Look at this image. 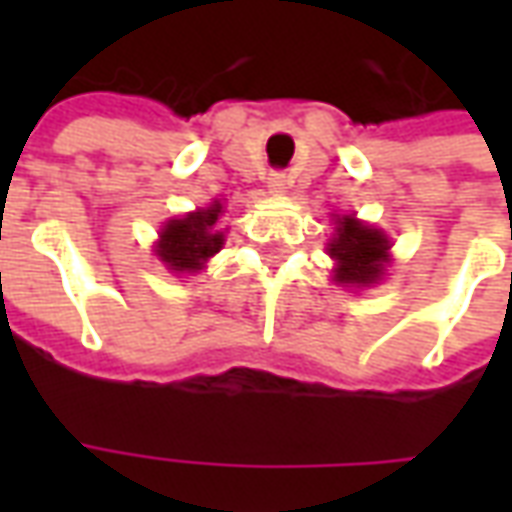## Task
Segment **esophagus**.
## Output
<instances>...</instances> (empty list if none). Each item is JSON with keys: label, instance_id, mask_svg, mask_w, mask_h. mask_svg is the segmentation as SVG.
<instances>
[{"label": "esophagus", "instance_id": "1", "mask_svg": "<svg viewBox=\"0 0 512 512\" xmlns=\"http://www.w3.org/2000/svg\"><path fill=\"white\" fill-rule=\"evenodd\" d=\"M288 183L290 178L285 175V172H271V175H268V186H271L274 191H285L288 189Z\"/></svg>", "mask_w": 512, "mask_h": 512}]
</instances>
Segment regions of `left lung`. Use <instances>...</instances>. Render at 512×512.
Instances as JSON below:
<instances>
[{"label":"left lung","instance_id":"8db88e82","mask_svg":"<svg viewBox=\"0 0 512 512\" xmlns=\"http://www.w3.org/2000/svg\"><path fill=\"white\" fill-rule=\"evenodd\" d=\"M386 238L370 230L354 216H345L337 227V238L329 244V255L337 260V282L343 285H370L381 277L386 260Z\"/></svg>","mask_w":512,"mask_h":512}]
</instances>
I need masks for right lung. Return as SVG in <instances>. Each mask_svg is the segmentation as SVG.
<instances>
[{"label": "right lung", "instance_id": "obj_1", "mask_svg": "<svg viewBox=\"0 0 512 512\" xmlns=\"http://www.w3.org/2000/svg\"><path fill=\"white\" fill-rule=\"evenodd\" d=\"M222 213V202H213L205 211L189 213L186 219H172L158 241V257L172 271H200L202 263L222 249L224 235L213 230Z\"/></svg>", "mask_w": 512, "mask_h": 512}]
</instances>
